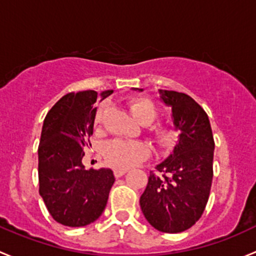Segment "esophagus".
I'll return each mask as SVG.
<instances>
[{"mask_svg": "<svg viewBox=\"0 0 256 256\" xmlns=\"http://www.w3.org/2000/svg\"><path fill=\"white\" fill-rule=\"evenodd\" d=\"M113 172H114V176L116 178H120V176H123V175H126V174L128 172V170L127 168H114V170H113Z\"/></svg>", "mask_w": 256, "mask_h": 256, "instance_id": "1", "label": "esophagus"}]
</instances>
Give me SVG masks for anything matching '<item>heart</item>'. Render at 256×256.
<instances>
[{
    "instance_id": "1",
    "label": "heart",
    "mask_w": 256,
    "mask_h": 256,
    "mask_svg": "<svg viewBox=\"0 0 256 256\" xmlns=\"http://www.w3.org/2000/svg\"><path fill=\"white\" fill-rule=\"evenodd\" d=\"M129 110L132 116L140 124H150L154 122L158 116V110L155 104L148 98H136L129 102ZM104 113V106H101L97 110L96 123L102 122ZM155 142L162 148H168L176 140V132L168 126H156L152 128ZM152 152V148L146 142L120 140L114 139L104 146V156L106 162L112 166L118 168H129L136 166L140 162L146 160Z\"/></svg>"
}]
</instances>
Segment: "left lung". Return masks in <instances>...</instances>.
Wrapping results in <instances>:
<instances>
[{
    "instance_id": "obj_1",
    "label": "left lung",
    "mask_w": 256,
    "mask_h": 256,
    "mask_svg": "<svg viewBox=\"0 0 256 256\" xmlns=\"http://www.w3.org/2000/svg\"><path fill=\"white\" fill-rule=\"evenodd\" d=\"M142 92L143 88H133ZM171 108L175 130L180 132L172 152L150 172L140 208L150 226L164 233H180L201 218L213 178L214 140L204 110L188 94L159 90Z\"/></svg>"
}]
</instances>
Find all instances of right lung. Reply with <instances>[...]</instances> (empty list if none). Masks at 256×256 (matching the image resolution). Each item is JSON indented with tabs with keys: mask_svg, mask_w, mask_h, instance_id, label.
<instances>
[{
	"mask_svg": "<svg viewBox=\"0 0 256 256\" xmlns=\"http://www.w3.org/2000/svg\"><path fill=\"white\" fill-rule=\"evenodd\" d=\"M113 94L88 90L62 96L46 114L38 148L39 194L50 216L66 226L94 222L106 208L114 182L110 168L86 170L82 148L94 133L97 107Z\"/></svg>",
	"mask_w": 256,
	"mask_h": 256,
	"instance_id": "1",
	"label": "right lung"
}]
</instances>
